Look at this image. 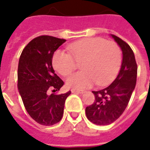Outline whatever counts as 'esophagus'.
Segmentation results:
<instances>
[{
	"instance_id": "obj_1",
	"label": "esophagus",
	"mask_w": 150,
	"mask_h": 150,
	"mask_svg": "<svg viewBox=\"0 0 150 150\" xmlns=\"http://www.w3.org/2000/svg\"><path fill=\"white\" fill-rule=\"evenodd\" d=\"M71 93H86V91L85 90H79V89H71Z\"/></svg>"
}]
</instances>
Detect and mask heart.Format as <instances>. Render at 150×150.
Here are the masks:
<instances>
[{
	"mask_svg": "<svg viewBox=\"0 0 150 150\" xmlns=\"http://www.w3.org/2000/svg\"><path fill=\"white\" fill-rule=\"evenodd\" d=\"M68 54L55 52L52 59L54 69L62 76H68L81 64L82 71L74 73L66 80L68 87L84 89L96 82L105 86L112 82L121 68V48L113 41L100 37L88 38L71 44Z\"/></svg>",
	"mask_w": 150,
	"mask_h": 150,
	"instance_id": "b5f03b06",
	"label": "heart"
}]
</instances>
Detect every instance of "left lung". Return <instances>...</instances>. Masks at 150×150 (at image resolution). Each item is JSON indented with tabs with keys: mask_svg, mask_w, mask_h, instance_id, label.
I'll use <instances>...</instances> for the list:
<instances>
[{
	"mask_svg": "<svg viewBox=\"0 0 150 150\" xmlns=\"http://www.w3.org/2000/svg\"><path fill=\"white\" fill-rule=\"evenodd\" d=\"M123 54L118 75L109 86L99 91H93L95 101L86 108L89 121L97 125H108L115 121L128 104L135 89L137 78V64L135 54L128 43L111 35Z\"/></svg>",
	"mask_w": 150,
	"mask_h": 150,
	"instance_id": "8db88e82",
	"label": "left lung"
}]
</instances>
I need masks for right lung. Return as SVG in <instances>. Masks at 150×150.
<instances>
[{"label": "right lung", "mask_w": 150, "mask_h": 150, "mask_svg": "<svg viewBox=\"0 0 150 150\" xmlns=\"http://www.w3.org/2000/svg\"><path fill=\"white\" fill-rule=\"evenodd\" d=\"M65 41L50 36H38L27 44L20 56L18 89L28 114L42 125L61 121L65 100L71 94V91L59 95L47 93L50 88L56 92L63 86L64 82L54 72L52 59Z\"/></svg>", "instance_id": "obj_1"}]
</instances>
